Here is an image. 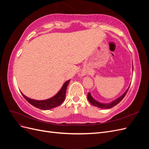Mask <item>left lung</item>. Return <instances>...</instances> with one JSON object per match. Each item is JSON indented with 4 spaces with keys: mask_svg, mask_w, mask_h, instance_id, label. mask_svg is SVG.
Listing matches in <instances>:
<instances>
[{
    "mask_svg": "<svg viewBox=\"0 0 149 149\" xmlns=\"http://www.w3.org/2000/svg\"><path fill=\"white\" fill-rule=\"evenodd\" d=\"M133 68V67H132ZM133 70V68H132ZM129 87L127 88V89L126 90V91L124 93V94H122V95L119 97L118 98H117L116 100L112 101V102H109V103H102V102H99L96 100H94V99L93 97V96H91V94L90 93H89L88 94V101L91 102V104L92 105L94 106H96L97 107H100V108H101V109H109V108H111L112 107H114L115 106H116L117 104H118V103H119L122 100H123V99L124 97V96H125L126 93H127L128 90H129Z\"/></svg>",
    "mask_w": 149,
    "mask_h": 149,
    "instance_id": "8db88e82",
    "label": "left lung"
}]
</instances>
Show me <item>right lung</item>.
I'll list each match as a JSON object with an SVG mask.
<instances>
[{
    "instance_id": "add662e5",
    "label": "right lung",
    "mask_w": 149,
    "mask_h": 149,
    "mask_svg": "<svg viewBox=\"0 0 149 149\" xmlns=\"http://www.w3.org/2000/svg\"><path fill=\"white\" fill-rule=\"evenodd\" d=\"M70 81L71 79L66 81L63 84V86L61 87L60 91H58L55 96L51 98L48 99V100L40 101L35 100L26 97L22 92L21 93L25 100L34 107L42 110L50 109H52V108L60 106L61 104L65 101L66 89L68 87V85L69 83L70 82Z\"/></svg>"
}]
</instances>
